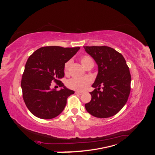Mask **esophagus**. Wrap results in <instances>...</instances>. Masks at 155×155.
<instances>
[{
    "label": "esophagus",
    "instance_id": "34e87169",
    "mask_svg": "<svg viewBox=\"0 0 155 155\" xmlns=\"http://www.w3.org/2000/svg\"><path fill=\"white\" fill-rule=\"evenodd\" d=\"M76 94H78V95H81V94H83V92H81V91H77L75 92Z\"/></svg>",
    "mask_w": 155,
    "mask_h": 155
}]
</instances>
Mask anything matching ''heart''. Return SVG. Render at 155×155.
Returning a JSON list of instances; mask_svg holds the SVG:
<instances>
[{
  "instance_id": "obj_1",
  "label": "heart",
  "mask_w": 155,
  "mask_h": 155,
  "mask_svg": "<svg viewBox=\"0 0 155 155\" xmlns=\"http://www.w3.org/2000/svg\"><path fill=\"white\" fill-rule=\"evenodd\" d=\"M81 62L85 68H88L90 65H94V61L90 56L84 55L81 57ZM71 60L65 62L64 65V72L68 74L70 67L71 65ZM92 83V79L90 77H84L81 78H72L68 81V87L74 90L84 91Z\"/></svg>"
}]
</instances>
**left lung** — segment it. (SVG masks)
I'll list each match as a JSON object with an SVG mask.
<instances>
[{"label":"left lung","instance_id":"left-lung-1","mask_svg":"<svg viewBox=\"0 0 155 155\" xmlns=\"http://www.w3.org/2000/svg\"><path fill=\"white\" fill-rule=\"evenodd\" d=\"M84 48L98 66V75L92 85L95 90L90 92L91 99L85 104V109L99 118L114 116L125 105L129 96V68L122 54L111 47L84 46Z\"/></svg>","mask_w":155,"mask_h":155}]
</instances>
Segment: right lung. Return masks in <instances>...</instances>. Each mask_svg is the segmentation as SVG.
<instances>
[{"label": "right lung", "instance_id": "obj_1", "mask_svg": "<svg viewBox=\"0 0 155 155\" xmlns=\"http://www.w3.org/2000/svg\"><path fill=\"white\" fill-rule=\"evenodd\" d=\"M80 47L44 46L35 51L26 63L21 81L26 106L35 116L52 119L64 109L67 98L74 91L68 90L60 79L64 77L65 63L77 53ZM54 81L63 88L51 89Z\"/></svg>", "mask_w": 155, "mask_h": 155}]
</instances>
